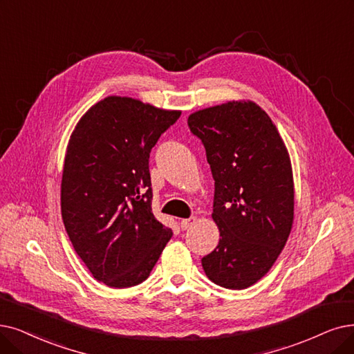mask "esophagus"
Masks as SVG:
<instances>
[{
  "label": "esophagus",
  "instance_id": "obj_1",
  "mask_svg": "<svg viewBox=\"0 0 354 354\" xmlns=\"http://www.w3.org/2000/svg\"><path fill=\"white\" fill-rule=\"evenodd\" d=\"M196 218H189V219H183L181 222H180V225H181V230H187V228H190V226H193L194 223H196Z\"/></svg>",
  "mask_w": 354,
  "mask_h": 354
}]
</instances>
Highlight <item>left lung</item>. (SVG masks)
<instances>
[{
	"label": "left lung",
	"mask_w": 354,
	"mask_h": 354,
	"mask_svg": "<svg viewBox=\"0 0 354 354\" xmlns=\"http://www.w3.org/2000/svg\"><path fill=\"white\" fill-rule=\"evenodd\" d=\"M189 128L206 149L215 180L219 244L202 259L206 276L226 289H245L272 268L293 223L295 187L288 148L254 102L197 110Z\"/></svg>",
	"instance_id": "1"
}]
</instances>
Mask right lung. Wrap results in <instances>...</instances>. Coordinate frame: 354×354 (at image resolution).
Wrapping results in <instances>:
<instances>
[{"label": "right lung", "instance_id": "1", "mask_svg": "<svg viewBox=\"0 0 354 354\" xmlns=\"http://www.w3.org/2000/svg\"><path fill=\"white\" fill-rule=\"evenodd\" d=\"M181 111L109 95L66 147L61 212L78 257L110 288L142 283L173 231L152 214L149 152Z\"/></svg>", "mask_w": 354, "mask_h": 354}]
</instances>
